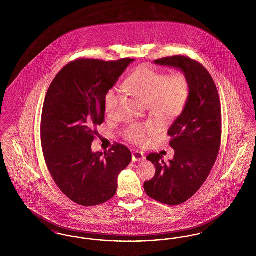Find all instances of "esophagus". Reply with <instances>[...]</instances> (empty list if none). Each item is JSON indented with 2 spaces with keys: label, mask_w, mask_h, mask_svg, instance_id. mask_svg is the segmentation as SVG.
<instances>
[{
  "label": "esophagus",
  "mask_w": 256,
  "mask_h": 256,
  "mask_svg": "<svg viewBox=\"0 0 256 256\" xmlns=\"http://www.w3.org/2000/svg\"><path fill=\"white\" fill-rule=\"evenodd\" d=\"M145 159H146V158H145L143 152H138V150H134V152H132V161L137 162V161H143Z\"/></svg>",
  "instance_id": "34e87169"
}]
</instances>
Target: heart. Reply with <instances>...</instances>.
<instances>
[{"mask_svg": "<svg viewBox=\"0 0 256 256\" xmlns=\"http://www.w3.org/2000/svg\"><path fill=\"white\" fill-rule=\"evenodd\" d=\"M122 88L146 104L152 116L161 122H172L182 113L191 91L190 82L185 74L176 72L167 76L148 66L136 69L126 78ZM119 92V89L113 87L106 95V110L110 114L115 108ZM154 132L152 124H139L126 128L124 136L134 144H143Z\"/></svg>", "mask_w": 256, "mask_h": 256, "instance_id": "1", "label": "heart"}]
</instances>
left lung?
Returning <instances> with one entry per match:
<instances>
[{
    "label": "left lung",
    "instance_id": "left-lung-1",
    "mask_svg": "<svg viewBox=\"0 0 256 256\" xmlns=\"http://www.w3.org/2000/svg\"><path fill=\"white\" fill-rule=\"evenodd\" d=\"M154 63L180 69L191 86L185 108L168 130L174 158L165 163L156 152L146 156L156 168L154 178L144 183L146 195L178 206L195 195L216 162L222 138L220 102L212 76L198 61L174 56Z\"/></svg>",
    "mask_w": 256,
    "mask_h": 256
}]
</instances>
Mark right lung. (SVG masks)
Returning a JSON list of instances; mask_svg holds the SVG:
<instances>
[{"label": "right lung", "instance_id": "obj_1", "mask_svg": "<svg viewBox=\"0 0 256 256\" xmlns=\"http://www.w3.org/2000/svg\"><path fill=\"white\" fill-rule=\"evenodd\" d=\"M132 58H78L68 63L50 86L41 117V144L52 178L61 192L82 206L113 198L117 178L132 161L130 150L115 144L93 152L97 126L104 121V98Z\"/></svg>", "mask_w": 256, "mask_h": 256}]
</instances>
